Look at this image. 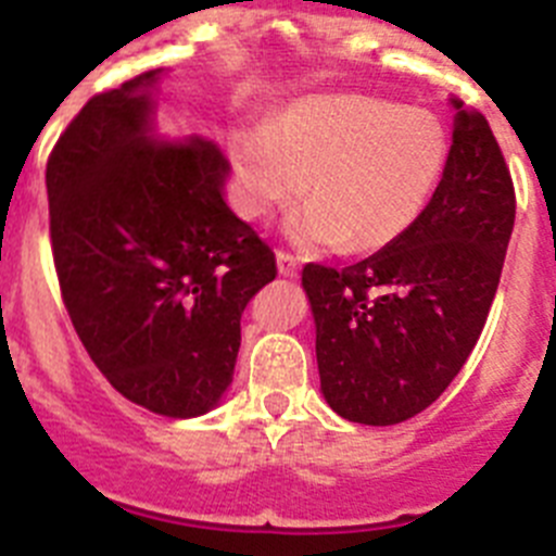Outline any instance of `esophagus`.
<instances>
[{"mask_svg": "<svg viewBox=\"0 0 556 556\" xmlns=\"http://www.w3.org/2000/svg\"><path fill=\"white\" fill-rule=\"evenodd\" d=\"M275 258H278V273H281L283 278H292V275H298V269H301L298 255L289 253V250H278V253H275Z\"/></svg>", "mask_w": 556, "mask_h": 556, "instance_id": "esophagus-1", "label": "esophagus"}]
</instances>
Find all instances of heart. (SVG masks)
Returning a JSON list of instances; mask_svg holds the SVG:
<instances>
[{
	"mask_svg": "<svg viewBox=\"0 0 556 556\" xmlns=\"http://www.w3.org/2000/svg\"><path fill=\"white\" fill-rule=\"evenodd\" d=\"M239 203L273 217L308 194L301 242L381 250L415 225L443 178L448 136L424 108L365 94L308 97L230 139Z\"/></svg>",
	"mask_w": 556,
	"mask_h": 556,
	"instance_id": "obj_1",
	"label": "heart"
}]
</instances>
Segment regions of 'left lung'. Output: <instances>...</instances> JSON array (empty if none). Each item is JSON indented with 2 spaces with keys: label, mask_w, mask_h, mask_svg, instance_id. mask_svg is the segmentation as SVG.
Returning a JSON list of instances; mask_svg holds the SVG:
<instances>
[{
  "label": "left lung",
  "mask_w": 556,
  "mask_h": 556,
  "mask_svg": "<svg viewBox=\"0 0 556 556\" xmlns=\"http://www.w3.org/2000/svg\"><path fill=\"white\" fill-rule=\"evenodd\" d=\"M454 105L443 180L415 225L345 269L303 267L323 395L353 424L392 426L434 404L493 306L515 186L488 119Z\"/></svg>",
  "instance_id": "left-lung-1"
}]
</instances>
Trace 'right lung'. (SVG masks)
Listing matches in <instances>:
<instances>
[{
	"label": "right lung",
	"instance_id": "right-lung-1",
	"mask_svg": "<svg viewBox=\"0 0 556 556\" xmlns=\"http://www.w3.org/2000/svg\"><path fill=\"white\" fill-rule=\"evenodd\" d=\"M161 68L100 91L47 161L61 298L91 362L155 415L194 417L233 381L242 314L275 281V253L223 200L211 139L150 141Z\"/></svg>",
	"mask_w": 556,
	"mask_h": 556
}]
</instances>
